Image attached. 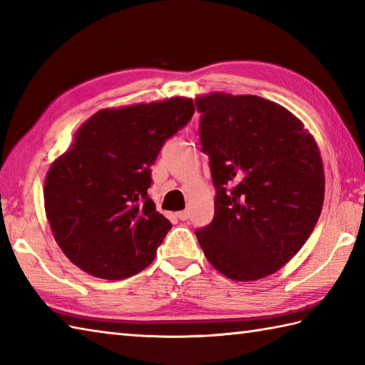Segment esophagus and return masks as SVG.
<instances>
[{"instance_id": "34e87169", "label": "esophagus", "mask_w": 365, "mask_h": 365, "mask_svg": "<svg viewBox=\"0 0 365 365\" xmlns=\"http://www.w3.org/2000/svg\"><path fill=\"white\" fill-rule=\"evenodd\" d=\"M177 218L180 220V221H187V220L190 218V213H188L187 210H183V212H178V213H177Z\"/></svg>"}]
</instances>
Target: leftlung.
I'll list each match as a JSON object with an SVG mask.
<instances>
[{
	"instance_id": "8db88e82",
	"label": "left lung",
	"mask_w": 365,
	"mask_h": 365,
	"mask_svg": "<svg viewBox=\"0 0 365 365\" xmlns=\"http://www.w3.org/2000/svg\"><path fill=\"white\" fill-rule=\"evenodd\" d=\"M210 158L215 218L197 229L207 260L232 281L282 268L307 242L324 200L319 145L284 106L257 96L196 98Z\"/></svg>"
}]
</instances>
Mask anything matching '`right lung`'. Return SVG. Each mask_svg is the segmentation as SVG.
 I'll return each instance as SVG.
<instances>
[{"instance_id": "add662e5", "label": "right lung", "mask_w": 365, "mask_h": 365, "mask_svg": "<svg viewBox=\"0 0 365 365\" xmlns=\"http://www.w3.org/2000/svg\"><path fill=\"white\" fill-rule=\"evenodd\" d=\"M192 114L187 97L100 110L53 161L45 215L56 243L80 269L119 281L153 262L173 226L147 196L150 166Z\"/></svg>"}]
</instances>
